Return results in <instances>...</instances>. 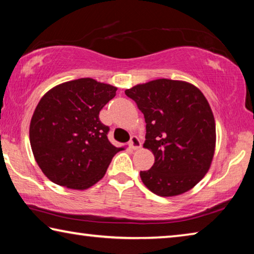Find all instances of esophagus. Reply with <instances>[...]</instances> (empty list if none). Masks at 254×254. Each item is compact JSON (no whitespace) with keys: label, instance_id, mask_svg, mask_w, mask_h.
Segmentation results:
<instances>
[{"label":"esophagus","instance_id":"1","mask_svg":"<svg viewBox=\"0 0 254 254\" xmlns=\"http://www.w3.org/2000/svg\"><path fill=\"white\" fill-rule=\"evenodd\" d=\"M128 145H130V148H131L132 150L140 149V148H141V142H140L139 137L135 136V135H133V136L131 137L130 142H128Z\"/></svg>","mask_w":254,"mask_h":254}]
</instances>
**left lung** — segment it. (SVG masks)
<instances>
[{"label":"left lung","mask_w":254,"mask_h":254,"mask_svg":"<svg viewBox=\"0 0 254 254\" xmlns=\"http://www.w3.org/2000/svg\"><path fill=\"white\" fill-rule=\"evenodd\" d=\"M145 119L143 148L154 156L151 169L140 171L150 191L162 197L182 195L205 177L216 145L209 103L195 85L154 79L126 89Z\"/></svg>","instance_id":"obj_1"}]
</instances>
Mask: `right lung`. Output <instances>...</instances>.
<instances>
[{
	"label": "right lung",
	"instance_id": "obj_1",
	"mask_svg": "<svg viewBox=\"0 0 254 254\" xmlns=\"http://www.w3.org/2000/svg\"><path fill=\"white\" fill-rule=\"evenodd\" d=\"M117 91L110 84L79 78L55 86L41 97L29 136L36 162L51 182L84 190L104 177L112 159L124 149L110 142L109 127L98 118Z\"/></svg>",
	"mask_w": 254,
	"mask_h": 254
}]
</instances>
